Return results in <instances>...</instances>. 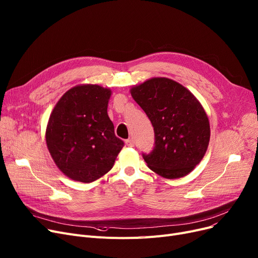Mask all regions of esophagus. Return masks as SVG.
Segmentation results:
<instances>
[{
	"label": "esophagus",
	"instance_id": "34e87169",
	"mask_svg": "<svg viewBox=\"0 0 258 258\" xmlns=\"http://www.w3.org/2000/svg\"><path fill=\"white\" fill-rule=\"evenodd\" d=\"M125 144L127 145V147H130V148H133L134 147V141H133V139H126L125 140Z\"/></svg>",
	"mask_w": 258,
	"mask_h": 258
}]
</instances>
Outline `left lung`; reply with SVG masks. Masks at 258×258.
<instances>
[{
	"label": "left lung",
	"mask_w": 258,
	"mask_h": 258,
	"mask_svg": "<svg viewBox=\"0 0 258 258\" xmlns=\"http://www.w3.org/2000/svg\"><path fill=\"white\" fill-rule=\"evenodd\" d=\"M131 94L154 127V148L142 154L150 169L169 179L193 171L210 141L209 119L194 95L167 78H153Z\"/></svg>",
	"instance_id": "obj_1"
}]
</instances>
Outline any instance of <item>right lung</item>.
Segmentation results:
<instances>
[{"label": "right lung", "instance_id": "obj_1", "mask_svg": "<svg viewBox=\"0 0 258 258\" xmlns=\"http://www.w3.org/2000/svg\"><path fill=\"white\" fill-rule=\"evenodd\" d=\"M110 91L99 85L71 88L55 104L46 128L53 161L71 179L92 182L114 165L124 142L107 115Z\"/></svg>", "mask_w": 258, "mask_h": 258}]
</instances>
